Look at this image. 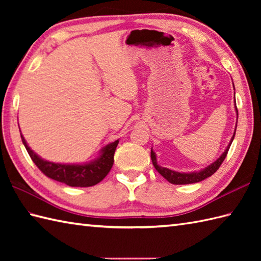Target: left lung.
<instances>
[{"instance_id": "obj_1", "label": "left lung", "mask_w": 261, "mask_h": 261, "mask_svg": "<svg viewBox=\"0 0 261 261\" xmlns=\"http://www.w3.org/2000/svg\"><path fill=\"white\" fill-rule=\"evenodd\" d=\"M236 111H237V115H238V109L236 107ZM238 122V121H237ZM234 136H236V131L233 134V137H232V139L229 143V146L226 147V149L224 150V152L221 154L220 158L216 159V162H214L213 164H211L210 166H207L206 168H204L199 171H194V173H178V171H174V170H170L168 168H165L162 167V166H159L157 164V159H156V153L152 151L151 149V160H152V164L154 166V168L158 171V173L162 175L163 177H165L166 179H167L171 184H175V185H185V184H193V182H198V181H202L205 178H207V177L212 176L216 170L220 168L221 164L223 163V160L225 159L226 154H228V151L230 149V146L232 141L234 139Z\"/></svg>"}]
</instances>
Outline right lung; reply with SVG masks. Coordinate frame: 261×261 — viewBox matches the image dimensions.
Listing matches in <instances>:
<instances>
[{"mask_svg": "<svg viewBox=\"0 0 261 261\" xmlns=\"http://www.w3.org/2000/svg\"><path fill=\"white\" fill-rule=\"evenodd\" d=\"M21 135V131H20ZM22 142L31 157L32 162L43 174L51 179H55L71 187H90L96 185L109 174L114 163V152L119 140L105 146L97 159L84 165H66L56 164L42 159L33 152L27 145L23 136L21 135Z\"/></svg>", "mask_w": 261, "mask_h": 261, "instance_id": "right-lung-1", "label": "right lung"}]
</instances>
